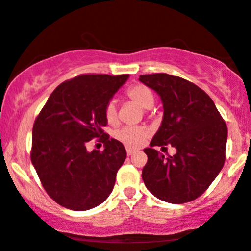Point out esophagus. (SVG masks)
Instances as JSON below:
<instances>
[{"label":"esophagus","instance_id":"1","mask_svg":"<svg viewBox=\"0 0 251 251\" xmlns=\"http://www.w3.org/2000/svg\"><path fill=\"white\" fill-rule=\"evenodd\" d=\"M126 152H127V155H132L133 153H135V150L131 149V148H127V149H126Z\"/></svg>","mask_w":251,"mask_h":251}]
</instances>
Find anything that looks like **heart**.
<instances>
[{
    "mask_svg": "<svg viewBox=\"0 0 251 251\" xmlns=\"http://www.w3.org/2000/svg\"><path fill=\"white\" fill-rule=\"evenodd\" d=\"M125 94L129 100L138 103L140 107L145 109L151 108L154 102V97L151 89L146 87V86L140 85V83H137V85L128 87L126 89ZM103 114H105L106 122L108 124L113 125V124L117 123L118 109L117 103L114 100H109L106 103L105 109H103ZM114 137L119 142L125 144V145L132 146V148H138L149 137V129L144 127V126H125V127L118 129Z\"/></svg>",
    "mask_w": 251,
    "mask_h": 251,
    "instance_id": "obj_1",
    "label": "heart"
}]
</instances>
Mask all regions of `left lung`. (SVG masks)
Wrapping results in <instances>:
<instances>
[{"instance_id":"8db88e82","label":"left lung","mask_w":251,"mask_h":251,"mask_svg":"<svg viewBox=\"0 0 251 251\" xmlns=\"http://www.w3.org/2000/svg\"><path fill=\"white\" fill-rule=\"evenodd\" d=\"M139 80L159 94L164 108L162 125L144 150L145 186L169 203L194 201L205 192L226 162V122L211 98L183 77L154 73ZM169 143L177 150L175 156L165 157L154 150Z\"/></svg>"}]
</instances>
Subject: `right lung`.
Returning <instances> with one entry per match:
<instances>
[{"instance_id":"add662e5","label":"right lung","mask_w":251,"mask_h":251,"mask_svg":"<svg viewBox=\"0 0 251 251\" xmlns=\"http://www.w3.org/2000/svg\"><path fill=\"white\" fill-rule=\"evenodd\" d=\"M128 74H81L60 83L33 126L30 159L46 192L74 211L93 209L107 200L118 170L126 159L120 142L103 132V109ZM93 137L103 151L88 152Z\"/></svg>"}]
</instances>
